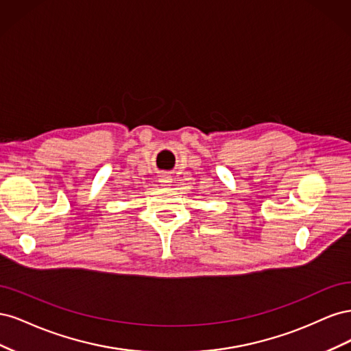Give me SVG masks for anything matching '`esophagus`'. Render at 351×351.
I'll return each mask as SVG.
<instances>
[{
  "label": "esophagus",
  "mask_w": 351,
  "mask_h": 351,
  "mask_svg": "<svg viewBox=\"0 0 351 351\" xmlns=\"http://www.w3.org/2000/svg\"><path fill=\"white\" fill-rule=\"evenodd\" d=\"M159 183H161L162 186H169L173 183V177L169 174H162L161 177H159Z\"/></svg>",
  "instance_id": "esophagus-1"
}]
</instances>
